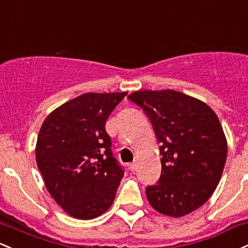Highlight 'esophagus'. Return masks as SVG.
Listing matches in <instances>:
<instances>
[{
  "label": "esophagus",
  "mask_w": 248,
  "mask_h": 248,
  "mask_svg": "<svg viewBox=\"0 0 248 248\" xmlns=\"http://www.w3.org/2000/svg\"><path fill=\"white\" fill-rule=\"evenodd\" d=\"M138 168V161L137 160H134V161L132 162V164H129V170H132V172H135Z\"/></svg>",
  "instance_id": "obj_1"
}]
</instances>
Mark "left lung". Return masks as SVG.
<instances>
[{
  "instance_id": "1",
  "label": "left lung",
  "mask_w": 248,
  "mask_h": 248,
  "mask_svg": "<svg viewBox=\"0 0 248 248\" xmlns=\"http://www.w3.org/2000/svg\"><path fill=\"white\" fill-rule=\"evenodd\" d=\"M128 99L141 107L161 143V176L146 188L148 202L164 216L192 213L216 190L227 157V140L214 110L173 89L138 91Z\"/></svg>"
}]
</instances>
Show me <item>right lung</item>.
I'll use <instances>...</instances> for the list:
<instances>
[{"label": "right lung", "mask_w": 248, "mask_h": 248, "mask_svg": "<svg viewBox=\"0 0 248 248\" xmlns=\"http://www.w3.org/2000/svg\"><path fill=\"white\" fill-rule=\"evenodd\" d=\"M127 93H84L51 111L37 137L36 164L49 194L68 216L91 220L113 203L124 170L106 121Z\"/></svg>", "instance_id": "obj_1"}]
</instances>
